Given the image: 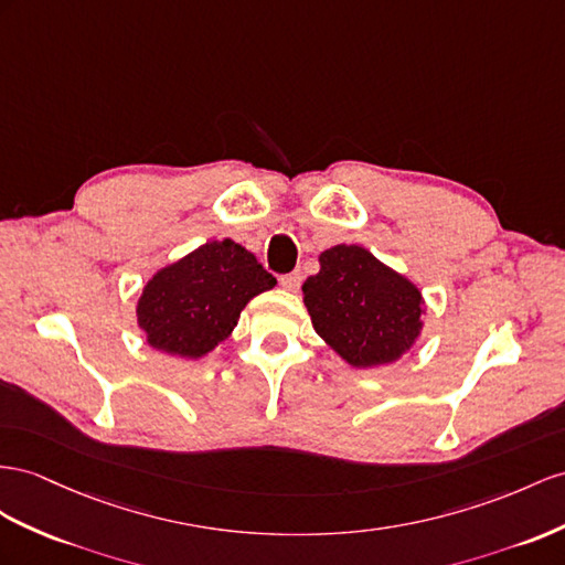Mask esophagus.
<instances>
[{"label": "esophagus", "instance_id": "obj_1", "mask_svg": "<svg viewBox=\"0 0 565 565\" xmlns=\"http://www.w3.org/2000/svg\"><path fill=\"white\" fill-rule=\"evenodd\" d=\"M279 281H281V286L286 288V291L296 294L298 288H300V284H302V274L300 271H291V274H286V277H281Z\"/></svg>", "mask_w": 565, "mask_h": 565}]
</instances>
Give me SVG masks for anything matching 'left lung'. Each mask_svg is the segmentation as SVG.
<instances>
[{
	"label": "left lung",
	"mask_w": 565,
	"mask_h": 565,
	"mask_svg": "<svg viewBox=\"0 0 565 565\" xmlns=\"http://www.w3.org/2000/svg\"><path fill=\"white\" fill-rule=\"evenodd\" d=\"M320 271L302 284L312 327L358 370L392 365L420 339L427 315L423 291L358 243L320 253Z\"/></svg>",
	"instance_id": "1"
}]
</instances>
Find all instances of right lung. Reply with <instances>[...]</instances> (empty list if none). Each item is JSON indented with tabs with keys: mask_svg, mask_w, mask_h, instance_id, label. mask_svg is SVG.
Segmentation results:
<instances>
[{
	"mask_svg": "<svg viewBox=\"0 0 565 565\" xmlns=\"http://www.w3.org/2000/svg\"><path fill=\"white\" fill-rule=\"evenodd\" d=\"M277 279L241 243L207 241L145 281L136 322L150 349L198 360L231 337L248 302Z\"/></svg>",
	"mask_w": 565,
	"mask_h": 565,
	"instance_id": "1",
	"label": "right lung"
}]
</instances>
